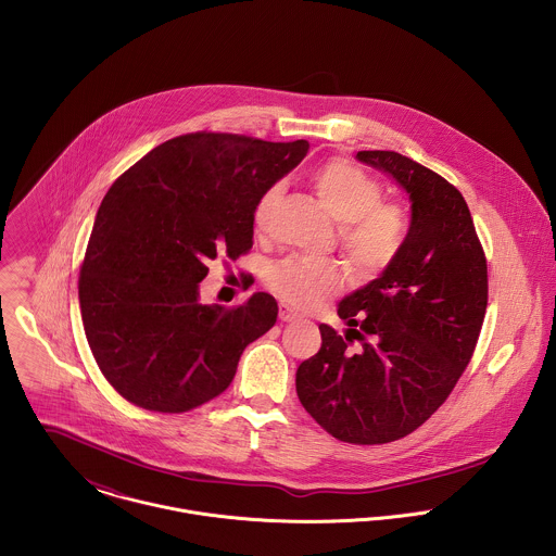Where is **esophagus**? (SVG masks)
Listing matches in <instances>:
<instances>
[{
	"label": "esophagus",
	"mask_w": 556,
	"mask_h": 556,
	"mask_svg": "<svg viewBox=\"0 0 556 556\" xmlns=\"http://www.w3.org/2000/svg\"><path fill=\"white\" fill-rule=\"evenodd\" d=\"M278 317L282 323H291V320H295V318L300 317L293 308H289L287 304H280V308H278Z\"/></svg>",
	"instance_id": "34e87169"
}]
</instances>
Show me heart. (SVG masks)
<instances>
[{
    "label": "heart",
    "mask_w": 556,
    "mask_h": 556,
    "mask_svg": "<svg viewBox=\"0 0 556 556\" xmlns=\"http://www.w3.org/2000/svg\"><path fill=\"white\" fill-rule=\"evenodd\" d=\"M313 186L325 212L340 225L338 241L351 269L362 278L383 271L400 254L408 236L404 210L383 203L381 184L344 160L323 164L313 177ZM280 194L282 186L276 184L256 201L252 220L258 233L267 231ZM267 280L287 304L311 311L342 287L344 271L331 261L289 256L271 267Z\"/></svg>",
    "instance_id": "1"
}]
</instances>
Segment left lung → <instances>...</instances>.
I'll return each instance as SVG.
<instances>
[{
	"instance_id": "left-lung-1",
	"label": "left lung",
	"mask_w": 556,
	"mask_h": 556,
	"mask_svg": "<svg viewBox=\"0 0 556 556\" xmlns=\"http://www.w3.org/2000/svg\"><path fill=\"white\" fill-rule=\"evenodd\" d=\"M355 159L406 192L408 236L379 278L340 300L344 336L318 325L320 349L300 364L295 388L331 437L375 445L410 434L452 394L485 315L488 267L467 201L447 179L397 152Z\"/></svg>"
}]
</instances>
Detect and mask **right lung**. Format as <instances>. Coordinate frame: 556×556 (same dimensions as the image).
I'll list each match as a JSON object with an SVG mask.
<instances>
[{
  "mask_svg": "<svg viewBox=\"0 0 556 556\" xmlns=\"http://www.w3.org/2000/svg\"><path fill=\"white\" fill-rule=\"evenodd\" d=\"M308 148L184 135L109 188L80 267V318L98 368L128 402L184 413L223 394L243 349L274 327L271 295L227 311L203 304L199 282L207 261L252 248L256 201Z\"/></svg>",
  "mask_w": 556,
  "mask_h": 556,
  "instance_id": "obj_1",
  "label": "right lung"
}]
</instances>
